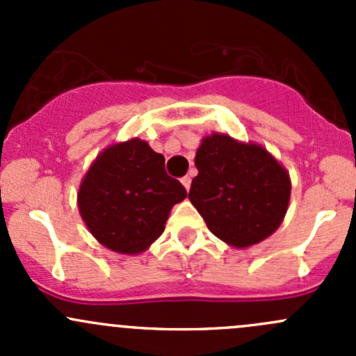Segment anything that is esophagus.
<instances>
[{
  "instance_id": "obj_1",
  "label": "esophagus",
  "mask_w": 356,
  "mask_h": 356,
  "mask_svg": "<svg viewBox=\"0 0 356 356\" xmlns=\"http://www.w3.org/2000/svg\"><path fill=\"white\" fill-rule=\"evenodd\" d=\"M181 182H182V186H184V188L189 191V188H191V177H189V175H184V177L181 179Z\"/></svg>"
}]
</instances>
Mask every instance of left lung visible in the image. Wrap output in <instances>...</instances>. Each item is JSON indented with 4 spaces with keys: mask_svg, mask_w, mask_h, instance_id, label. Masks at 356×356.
I'll use <instances>...</instances> for the list:
<instances>
[{
    "mask_svg": "<svg viewBox=\"0 0 356 356\" xmlns=\"http://www.w3.org/2000/svg\"><path fill=\"white\" fill-rule=\"evenodd\" d=\"M198 175L189 200L211 234L236 248L264 241L288 211V172L258 145L225 134L203 139L195 158Z\"/></svg>",
    "mask_w": 356,
    "mask_h": 356,
    "instance_id": "obj_1",
    "label": "left lung"
}]
</instances>
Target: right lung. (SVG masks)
<instances>
[{
    "label": "right lung",
    "instance_id": "1",
    "mask_svg": "<svg viewBox=\"0 0 356 356\" xmlns=\"http://www.w3.org/2000/svg\"><path fill=\"white\" fill-rule=\"evenodd\" d=\"M188 196L165 158L131 139L105 149L82 181L79 211L91 234L117 253H141L161 236L175 203Z\"/></svg>",
    "mask_w": 356,
    "mask_h": 356
}]
</instances>
